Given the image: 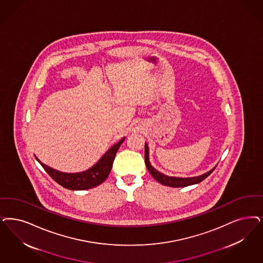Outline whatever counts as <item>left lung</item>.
I'll return each instance as SVG.
<instances>
[{
	"label": "left lung",
	"mask_w": 263,
	"mask_h": 263,
	"mask_svg": "<svg viewBox=\"0 0 263 263\" xmlns=\"http://www.w3.org/2000/svg\"><path fill=\"white\" fill-rule=\"evenodd\" d=\"M145 166L148 170V172L151 173V175L154 178V180L160 182L161 184L167 185V186H171V187H184V186H189L192 184H196L199 183L200 181L205 180L211 173L213 172L217 165L210 170L209 172L205 173L203 175H200L197 177H189V178H180V177H170L167 175H164L161 172L157 171L156 169H154L152 166V164L149 162V151H148V146L147 144L145 143Z\"/></svg>",
	"instance_id": "8db88e82"
}]
</instances>
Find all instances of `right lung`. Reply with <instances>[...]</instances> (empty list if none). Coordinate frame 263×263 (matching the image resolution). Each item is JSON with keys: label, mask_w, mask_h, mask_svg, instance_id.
<instances>
[{"label": "right lung", "mask_w": 263, "mask_h": 263, "mask_svg": "<svg viewBox=\"0 0 263 263\" xmlns=\"http://www.w3.org/2000/svg\"><path fill=\"white\" fill-rule=\"evenodd\" d=\"M124 140L125 137H123L117 144L109 147L107 153L100 158L97 163L94 164L91 168L83 172H60L43 163L37 157H36V159L43 166L46 172L61 186L70 191H85L99 185L108 178L116 154Z\"/></svg>", "instance_id": "add662e5"}]
</instances>
